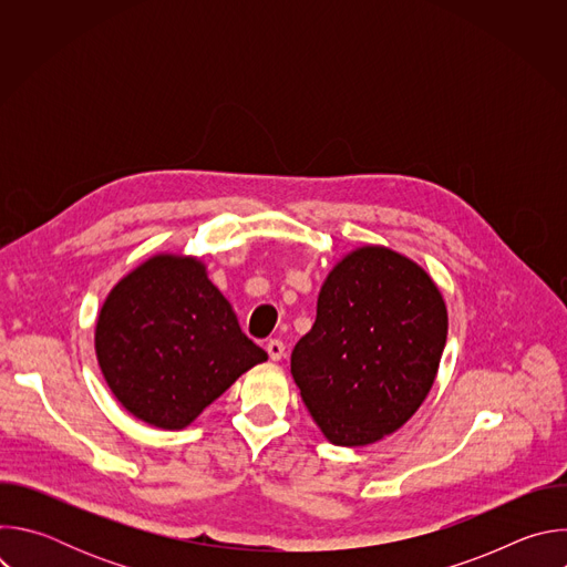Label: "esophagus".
I'll use <instances>...</instances> for the list:
<instances>
[{
    "label": "esophagus",
    "instance_id": "esophagus-1",
    "mask_svg": "<svg viewBox=\"0 0 567 567\" xmlns=\"http://www.w3.org/2000/svg\"><path fill=\"white\" fill-rule=\"evenodd\" d=\"M265 348H267V352H269V357L274 361H280L285 357V343L280 339H269Z\"/></svg>",
    "mask_w": 567,
    "mask_h": 567
}]
</instances>
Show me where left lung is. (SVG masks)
<instances>
[{"instance_id":"1","label":"left lung","mask_w":567,"mask_h":567,"mask_svg":"<svg viewBox=\"0 0 567 567\" xmlns=\"http://www.w3.org/2000/svg\"><path fill=\"white\" fill-rule=\"evenodd\" d=\"M446 332L444 298L417 262L370 245L348 254L291 352L293 381L322 435L365 446L406 424L433 388Z\"/></svg>"}]
</instances>
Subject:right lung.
<instances>
[{"label":"right lung","instance_id":"obj_1","mask_svg":"<svg viewBox=\"0 0 567 567\" xmlns=\"http://www.w3.org/2000/svg\"><path fill=\"white\" fill-rule=\"evenodd\" d=\"M101 372L136 420L186 429L267 352L197 258L152 256L105 298L96 322Z\"/></svg>","mask_w":567,"mask_h":567}]
</instances>
